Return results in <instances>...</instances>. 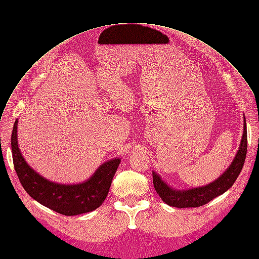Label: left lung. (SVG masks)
Returning <instances> with one entry per match:
<instances>
[{
    "label": "left lung",
    "mask_w": 259,
    "mask_h": 259,
    "mask_svg": "<svg viewBox=\"0 0 259 259\" xmlns=\"http://www.w3.org/2000/svg\"><path fill=\"white\" fill-rule=\"evenodd\" d=\"M247 127L244 115V133L242 136V142H240L239 148L231 164L219 178L204 186L188 189H176L169 186L164 180H162L160 175L153 170L155 191L157 192L165 204L177 208L199 207V206L208 203L218 196L227 192L233 185L244 166L247 155Z\"/></svg>",
    "instance_id": "obj_1"
}]
</instances>
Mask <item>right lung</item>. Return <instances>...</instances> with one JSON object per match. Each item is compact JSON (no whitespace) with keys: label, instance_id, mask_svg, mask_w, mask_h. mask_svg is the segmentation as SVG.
I'll list each match as a JSON object with an SVG mask.
<instances>
[{"label":"right lung","instance_id":"right-lung-1","mask_svg":"<svg viewBox=\"0 0 259 259\" xmlns=\"http://www.w3.org/2000/svg\"><path fill=\"white\" fill-rule=\"evenodd\" d=\"M11 150L17 177L29 196L46 207L64 215L91 212L100 207L108 195L112 178L120 162V158L105 161L88 180L81 183L62 184L51 181L33 169L22 155L17 144V119L12 130Z\"/></svg>","mask_w":259,"mask_h":259}]
</instances>
